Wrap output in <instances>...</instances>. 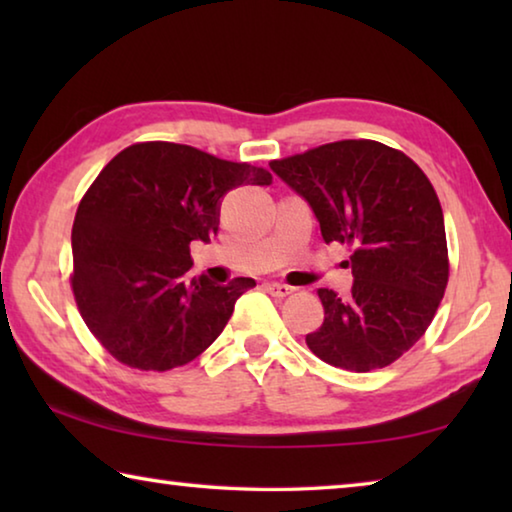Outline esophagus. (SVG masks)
I'll list each match as a JSON object with an SVG mask.
<instances>
[{
	"label": "esophagus",
	"mask_w": 512,
	"mask_h": 512,
	"mask_svg": "<svg viewBox=\"0 0 512 512\" xmlns=\"http://www.w3.org/2000/svg\"><path fill=\"white\" fill-rule=\"evenodd\" d=\"M264 289L275 298H287L293 293V287H289V284H282V282H266Z\"/></svg>",
	"instance_id": "obj_1"
}]
</instances>
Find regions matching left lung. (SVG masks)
<instances>
[{
	"mask_svg": "<svg viewBox=\"0 0 512 512\" xmlns=\"http://www.w3.org/2000/svg\"><path fill=\"white\" fill-rule=\"evenodd\" d=\"M271 169L311 205L325 244L352 248L350 296L318 289L325 320L305 336L309 350L350 372L391 366L422 339L447 289L436 189L409 155L375 140L323 144Z\"/></svg>",
	"mask_w": 512,
	"mask_h": 512,
	"instance_id": "left-lung-1",
	"label": "left lung"
}]
</instances>
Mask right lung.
Instances as JSON below:
<instances>
[{
    "instance_id": "add662e5",
    "label": "right lung",
    "mask_w": 512,
    "mask_h": 512,
    "mask_svg": "<svg viewBox=\"0 0 512 512\" xmlns=\"http://www.w3.org/2000/svg\"><path fill=\"white\" fill-rule=\"evenodd\" d=\"M271 180L264 167L187 144L137 142L117 153L83 194L72 228L69 282L101 348L153 372L210 348L255 280H189V244L216 235L230 189Z\"/></svg>"
}]
</instances>
